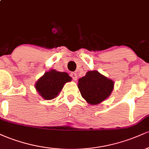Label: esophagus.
I'll list each match as a JSON object with an SVG mask.
<instances>
[{"label":"esophagus","mask_w":149,"mask_h":149,"mask_svg":"<svg viewBox=\"0 0 149 149\" xmlns=\"http://www.w3.org/2000/svg\"><path fill=\"white\" fill-rule=\"evenodd\" d=\"M71 77L73 78V80H77V74H76V73H75V72L71 73Z\"/></svg>","instance_id":"esophagus-1"}]
</instances>
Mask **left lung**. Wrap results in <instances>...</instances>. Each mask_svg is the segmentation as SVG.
<instances>
[{"instance_id": "8db88e82", "label": "left lung", "mask_w": 149, "mask_h": 149, "mask_svg": "<svg viewBox=\"0 0 149 149\" xmlns=\"http://www.w3.org/2000/svg\"><path fill=\"white\" fill-rule=\"evenodd\" d=\"M78 85L82 97L90 104L103 102L113 89V80L97 71H88L85 76L78 79Z\"/></svg>"}]
</instances>
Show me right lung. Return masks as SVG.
I'll list each match as a JSON object with an SVG mask.
<instances>
[{"label": "right lung", "mask_w": 149, "mask_h": 149, "mask_svg": "<svg viewBox=\"0 0 149 149\" xmlns=\"http://www.w3.org/2000/svg\"><path fill=\"white\" fill-rule=\"evenodd\" d=\"M71 80L69 74L51 70L45 73L36 83V88L45 100H52L57 96L64 83Z\"/></svg>", "instance_id": "add662e5"}]
</instances>
